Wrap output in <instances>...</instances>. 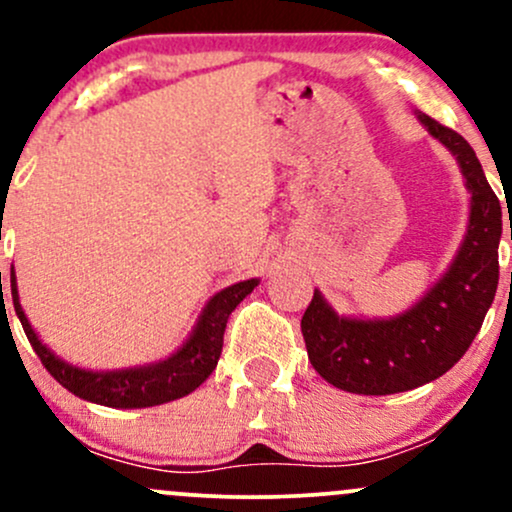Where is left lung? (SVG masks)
<instances>
[{"instance_id": "left-lung-1", "label": "left lung", "mask_w": 512, "mask_h": 512, "mask_svg": "<svg viewBox=\"0 0 512 512\" xmlns=\"http://www.w3.org/2000/svg\"><path fill=\"white\" fill-rule=\"evenodd\" d=\"M419 120L457 156L467 178V238L448 274L399 317H339L315 291L301 320L308 358L327 383L354 395H395L448 373L472 346L496 296L501 202L467 139L428 115Z\"/></svg>"}]
</instances>
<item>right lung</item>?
I'll return each mask as SVG.
<instances>
[{"instance_id": "obj_1", "label": "right lung", "mask_w": 512, "mask_h": 512, "mask_svg": "<svg viewBox=\"0 0 512 512\" xmlns=\"http://www.w3.org/2000/svg\"><path fill=\"white\" fill-rule=\"evenodd\" d=\"M257 286V279L240 281V284L228 286L207 303L202 317H199L195 332L187 339L185 346L166 361L154 363L144 368L129 370H110V373H93V370H81L64 363L38 339L33 327L28 325V317L23 315L19 303V291H16V276L11 269V298H14L16 315H19L23 332L33 351L38 354L40 363L48 368V373L76 397L86 402L103 404V407L115 409H142L156 407V404L173 402L190 395L204 380L209 378L211 370L219 363L223 349V332H226L228 315L236 310L248 293Z\"/></svg>"}]
</instances>
